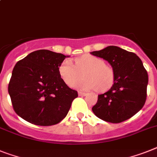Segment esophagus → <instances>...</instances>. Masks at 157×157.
<instances>
[{
    "label": "esophagus",
    "instance_id": "34e87169",
    "mask_svg": "<svg viewBox=\"0 0 157 157\" xmlns=\"http://www.w3.org/2000/svg\"><path fill=\"white\" fill-rule=\"evenodd\" d=\"M78 95L79 96H85V95H86V94L84 92H82V91H78Z\"/></svg>",
    "mask_w": 157,
    "mask_h": 157
}]
</instances>
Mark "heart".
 I'll return each instance as SVG.
<instances>
[{
  "mask_svg": "<svg viewBox=\"0 0 157 157\" xmlns=\"http://www.w3.org/2000/svg\"><path fill=\"white\" fill-rule=\"evenodd\" d=\"M58 73L69 86L75 84L82 73L84 78L76 86L83 90L97 89L99 91H104L111 87L114 81L112 68L105 64L103 59L90 54L76 58L74 64L69 59L63 61L58 67Z\"/></svg>",
  "mask_w": 157,
  "mask_h": 157,
  "instance_id": "b5f03b06",
  "label": "heart"
}]
</instances>
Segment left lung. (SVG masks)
<instances>
[{
  "instance_id": "obj_1",
  "label": "left lung",
  "mask_w": 157,
  "mask_h": 157,
  "mask_svg": "<svg viewBox=\"0 0 157 157\" xmlns=\"http://www.w3.org/2000/svg\"><path fill=\"white\" fill-rule=\"evenodd\" d=\"M90 54L107 61L114 71V83L109 90L98 95L94 114L109 123H121L132 117L144 107L148 76L136 54L110 46Z\"/></svg>"
}]
</instances>
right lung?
I'll list each match as a JSON object with an SVG mask.
<instances>
[{
	"instance_id": "obj_1",
	"label": "right lung",
	"mask_w": 157,
	"mask_h": 157,
	"mask_svg": "<svg viewBox=\"0 0 157 157\" xmlns=\"http://www.w3.org/2000/svg\"><path fill=\"white\" fill-rule=\"evenodd\" d=\"M67 57L48 50L33 51L14 67L9 94L14 111L23 120L39 126L57 124L67 116L78 97L58 73Z\"/></svg>"
}]
</instances>
